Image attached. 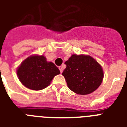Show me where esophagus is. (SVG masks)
I'll list each match as a JSON object with an SVG mask.
<instances>
[{
	"label": "esophagus",
	"instance_id": "esophagus-1",
	"mask_svg": "<svg viewBox=\"0 0 127 127\" xmlns=\"http://www.w3.org/2000/svg\"><path fill=\"white\" fill-rule=\"evenodd\" d=\"M59 68L61 73H62V72H63V68H64L63 66H59Z\"/></svg>",
	"mask_w": 127,
	"mask_h": 127
}]
</instances>
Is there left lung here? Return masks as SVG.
Masks as SVG:
<instances>
[{
    "label": "left lung",
    "mask_w": 127,
    "mask_h": 127,
    "mask_svg": "<svg viewBox=\"0 0 127 127\" xmlns=\"http://www.w3.org/2000/svg\"><path fill=\"white\" fill-rule=\"evenodd\" d=\"M64 64L66 67L62 74L68 87L76 94H91L98 88L102 82V68L90 56L72 55Z\"/></svg>",
    "instance_id": "1"
}]
</instances>
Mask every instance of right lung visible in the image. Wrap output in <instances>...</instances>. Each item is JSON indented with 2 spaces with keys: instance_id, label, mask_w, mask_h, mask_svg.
I'll return each mask as SVG.
<instances>
[{
  "instance_id": "add662e5",
  "label": "right lung",
  "mask_w": 127,
  "mask_h": 127,
  "mask_svg": "<svg viewBox=\"0 0 127 127\" xmlns=\"http://www.w3.org/2000/svg\"><path fill=\"white\" fill-rule=\"evenodd\" d=\"M60 70L55 64L47 62L43 55H32L25 59L17 70L21 83L31 90H41L49 86Z\"/></svg>"
}]
</instances>
